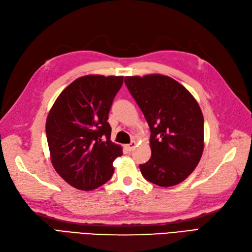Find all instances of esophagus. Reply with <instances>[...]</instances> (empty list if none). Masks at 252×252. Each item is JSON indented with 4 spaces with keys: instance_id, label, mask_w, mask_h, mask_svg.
I'll use <instances>...</instances> for the list:
<instances>
[{
    "instance_id": "obj_1",
    "label": "esophagus",
    "mask_w": 252,
    "mask_h": 252,
    "mask_svg": "<svg viewBox=\"0 0 252 252\" xmlns=\"http://www.w3.org/2000/svg\"><path fill=\"white\" fill-rule=\"evenodd\" d=\"M136 146V143L134 141H132L131 143H129L128 145H126V148L128 149V151H132Z\"/></svg>"
}]
</instances>
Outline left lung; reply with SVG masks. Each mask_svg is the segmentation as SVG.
Masks as SVG:
<instances>
[{
  "label": "left lung",
  "instance_id": "obj_1",
  "mask_svg": "<svg viewBox=\"0 0 252 252\" xmlns=\"http://www.w3.org/2000/svg\"><path fill=\"white\" fill-rule=\"evenodd\" d=\"M129 93L150 128L151 158L140 165L143 177L162 187L184 181L204 149V118L191 94L162 74L126 77Z\"/></svg>",
  "mask_w": 252,
  "mask_h": 252
}]
</instances>
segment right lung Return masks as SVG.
I'll return each mask as SVG.
<instances>
[{
  "label": "right lung",
  "instance_id": "add662e5",
  "mask_svg": "<svg viewBox=\"0 0 252 252\" xmlns=\"http://www.w3.org/2000/svg\"><path fill=\"white\" fill-rule=\"evenodd\" d=\"M124 77L85 75L67 86L46 121L51 163L68 184L93 190L112 177V163L123 155L110 141L107 122Z\"/></svg>",
  "mask_w": 252,
  "mask_h": 252
}]
</instances>
